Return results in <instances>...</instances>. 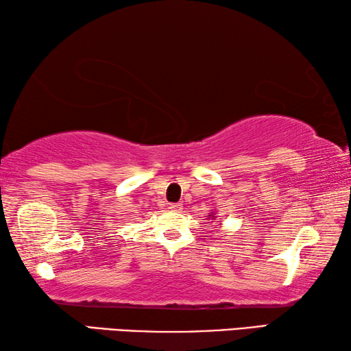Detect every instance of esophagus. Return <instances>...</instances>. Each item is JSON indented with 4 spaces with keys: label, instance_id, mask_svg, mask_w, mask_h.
Masks as SVG:
<instances>
[{
    "label": "esophagus",
    "instance_id": "34e87169",
    "mask_svg": "<svg viewBox=\"0 0 351 351\" xmlns=\"http://www.w3.org/2000/svg\"><path fill=\"white\" fill-rule=\"evenodd\" d=\"M169 210L174 211V213H179V211H182V204H171Z\"/></svg>",
    "mask_w": 351,
    "mask_h": 351
}]
</instances>
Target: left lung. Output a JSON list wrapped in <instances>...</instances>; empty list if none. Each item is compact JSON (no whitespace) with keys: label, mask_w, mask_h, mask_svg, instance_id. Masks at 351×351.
Segmentation results:
<instances>
[{"label":"left lung","mask_w":351,"mask_h":351,"mask_svg":"<svg viewBox=\"0 0 351 351\" xmlns=\"http://www.w3.org/2000/svg\"><path fill=\"white\" fill-rule=\"evenodd\" d=\"M216 214H210V216H208V219H210L211 220V222H213V220H216Z\"/></svg>","instance_id":"left-lung-1"}]
</instances>
